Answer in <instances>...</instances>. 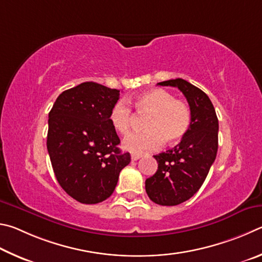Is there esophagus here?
I'll list each match as a JSON object with an SVG mask.
<instances>
[{
	"label": "esophagus",
	"mask_w": 262,
	"mask_h": 262,
	"mask_svg": "<svg viewBox=\"0 0 262 262\" xmlns=\"http://www.w3.org/2000/svg\"><path fill=\"white\" fill-rule=\"evenodd\" d=\"M141 158L140 154H132L131 155V160L132 161H137V160H139Z\"/></svg>",
	"instance_id": "34e87169"
}]
</instances>
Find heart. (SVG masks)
<instances>
[{
	"instance_id": "b5f03b06",
	"label": "heart",
	"mask_w": 262,
	"mask_h": 262,
	"mask_svg": "<svg viewBox=\"0 0 262 262\" xmlns=\"http://www.w3.org/2000/svg\"><path fill=\"white\" fill-rule=\"evenodd\" d=\"M131 104L140 115H148L144 123L145 132L128 136L123 147L132 153H144L157 149L166 140L177 144L186 136L191 125V110L184 100L176 99L172 93L163 89L145 91L132 99ZM109 122L121 136L131 131L132 112L125 101L113 105Z\"/></svg>"
}]
</instances>
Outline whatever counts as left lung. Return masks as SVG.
Returning a JSON list of instances; mask_svg holds the SVG:
<instances>
[{"label": "left lung", "mask_w": 262, "mask_h": 262, "mask_svg": "<svg viewBox=\"0 0 262 262\" xmlns=\"http://www.w3.org/2000/svg\"><path fill=\"white\" fill-rule=\"evenodd\" d=\"M158 85L177 87L187 100L191 125L181 143L154 155L158 170L145 182L149 199L161 206H176L193 196L204 184L219 147V119L208 95L182 78Z\"/></svg>", "instance_id": "left-lung-1"}]
</instances>
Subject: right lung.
Listing matches in <instances>:
<instances>
[{
  "instance_id": "obj_1",
  "label": "right lung",
  "mask_w": 262,
  "mask_h": 262,
  "mask_svg": "<svg viewBox=\"0 0 262 262\" xmlns=\"http://www.w3.org/2000/svg\"><path fill=\"white\" fill-rule=\"evenodd\" d=\"M119 91L86 81L62 92L48 118L47 149L58 184L81 204L113 194L122 169L131 161L109 122Z\"/></svg>"
}]
</instances>
